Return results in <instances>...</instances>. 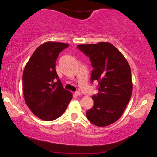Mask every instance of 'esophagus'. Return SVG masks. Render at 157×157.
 <instances>
[{
	"mask_svg": "<svg viewBox=\"0 0 157 157\" xmlns=\"http://www.w3.org/2000/svg\"><path fill=\"white\" fill-rule=\"evenodd\" d=\"M75 94H76V96H81V95H82V94H81V92L78 91H77L75 92Z\"/></svg>",
	"mask_w": 157,
	"mask_h": 157,
	"instance_id": "obj_1",
	"label": "esophagus"
}]
</instances>
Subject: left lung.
I'll list each match as a JSON object with an SVG mask.
<instances>
[{
  "instance_id": "8db88e82",
  "label": "left lung",
  "mask_w": 157,
  "mask_h": 157,
  "mask_svg": "<svg viewBox=\"0 0 157 157\" xmlns=\"http://www.w3.org/2000/svg\"><path fill=\"white\" fill-rule=\"evenodd\" d=\"M77 48L91 60V81L98 83V93L92 96L94 106L86 111L87 119L97 126L110 125L121 117L132 96L129 64L110 43L82 44Z\"/></svg>"
}]
</instances>
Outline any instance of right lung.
<instances>
[{
  "label": "right lung",
  "mask_w": 157,
  "mask_h": 157,
  "mask_svg": "<svg viewBox=\"0 0 157 157\" xmlns=\"http://www.w3.org/2000/svg\"><path fill=\"white\" fill-rule=\"evenodd\" d=\"M68 46L60 42L44 43L36 49L23 71L25 104L44 121L61 117L72 99V94L64 89L55 68L59 54Z\"/></svg>",
  "instance_id": "right-lung-1"
}]
</instances>
